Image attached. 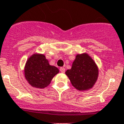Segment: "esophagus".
Returning <instances> with one entry per match:
<instances>
[{
    "instance_id": "esophagus-1",
    "label": "esophagus",
    "mask_w": 124,
    "mask_h": 124,
    "mask_svg": "<svg viewBox=\"0 0 124 124\" xmlns=\"http://www.w3.org/2000/svg\"><path fill=\"white\" fill-rule=\"evenodd\" d=\"M65 69L64 68V67H60V71L61 72H62V73H64V72H65Z\"/></svg>"
}]
</instances>
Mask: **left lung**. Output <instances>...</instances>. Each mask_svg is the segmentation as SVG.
Listing matches in <instances>:
<instances>
[{
  "mask_svg": "<svg viewBox=\"0 0 124 124\" xmlns=\"http://www.w3.org/2000/svg\"><path fill=\"white\" fill-rule=\"evenodd\" d=\"M65 74L74 88L79 90H86L94 85L98 70L91 57L87 54H83L77 55L72 68Z\"/></svg>",
  "mask_w": 124,
  "mask_h": 124,
  "instance_id": "obj_1",
  "label": "left lung"
}]
</instances>
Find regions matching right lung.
<instances>
[{
	"label": "right lung",
	"mask_w": 124,
	"mask_h": 124,
	"mask_svg": "<svg viewBox=\"0 0 124 124\" xmlns=\"http://www.w3.org/2000/svg\"><path fill=\"white\" fill-rule=\"evenodd\" d=\"M59 69L50 65L43 55H33L28 59L24 69L25 78L35 88H44L50 83Z\"/></svg>",
	"instance_id": "1"
}]
</instances>
